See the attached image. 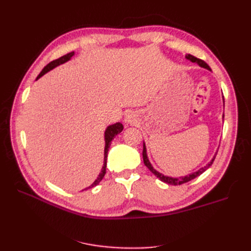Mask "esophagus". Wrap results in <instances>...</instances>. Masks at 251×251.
Segmentation results:
<instances>
[{"label":"esophagus","mask_w":251,"mask_h":251,"mask_svg":"<svg viewBox=\"0 0 251 251\" xmlns=\"http://www.w3.org/2000/svg\"><path fill=\"white\" fill-rule=\"evenodd\" d=\"M136 119H135V115L133 113H127L126 115V118H125V121L126 124H134V121H135Z\"/></svg>","instance_id":"1"}]
</instances>
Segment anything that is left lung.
<instances>
[{"mask_svg":"<svg viewBox=\"0 0 251 251\" xmlns=\"http://www.w3.org/2000/svg\"><path fill=\"white\" fill-rule=\"evenodd\" d=\"M185 58L188 59V60H191L192 63L198 64L201 68H204V69H207V70L211 71L209 66H208L206 63H205V62H203L202 59L197 58V57H195V56H193V55H191V54H185ZM223 102H224V97H223ZM223 118H224V115H223ZM216 155H217V153H216ZM216 155H215L214 157H212L211 160H210L206 165L203 166V168H201V169H199L198 171H196V172H194V173H192V174H188V175H186V176H184V177L173 178V177L165 176V175H163V174H161V173H159L158 171H156V170L153 168V165L151 164V162H150V160H149V158H148L147 147H146V143H144V142H143V151H142V157H143L144 165H146L147 168H148L151 173H153L159 180H161L162 182H164V183L170 184V185H180V184H183V183H186V182L191 181V180L197 178L198 176H200V175L203 174L205 171H206V170L209 168V166L212 164V162H214L215 158H216Z\"/></svg>","mask_w":251,"mask_h":251,"instance_id":"obj_1","label":"left lung"}]
</instances>
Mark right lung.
I'll list each match as a JSON object with an SVG mask.
<instances>
[{"instance_id":"1","label":"right lung","mask_w":251,"mask_h":251,"mask_svg":"<svg viewBox=\"0 0 251 251\" xmlns=\"http://www.w3.org/2000/svg\"><path fill=\"white\" fill-rule=\"evenodd\" d=\"M73 55H74V51H73V52H70V53H68V54H66V55H64V56L59 57V58H57V59H55V60H53V62L49 63V64L42 70V72L39 74V76L36 77V80L39 79V78H41L44 74H46L47 72L51 71L52 69H54V68H56L57 66L63 65V64L67 63L68 60H70V59L72 58ZM123 130H124V126L121 125L120 123H116V124H114V125H111V126H109L107 128H105V131H104V154H103L104 157H103V166H102V169H101L100 175H98L97 179H96V180L93 182V183L91 184L89 187H87V188H85V189L92 188V187L96 186V185H97L98 183H100V182L102 180V178H103V176H104V174H105V168H107V157H108V151H109L110 146H111V141L114 139V137H115V136H116L117 134H119ZM85 189H82V191H85Z\"/></svg>"}]
</instances>
